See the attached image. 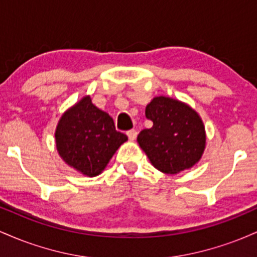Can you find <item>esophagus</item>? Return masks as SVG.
Returning a JSON list of instances; mask_svg holds the SVG:
<instances>
[{"label": "esophagus", "mask_w": 257, "mask_h": 257, "mask_svg": "<svg viewBox=\"0 0 257 257\" xmlns=\"http://www.w3.org/2000/svg\"><path fill=\"white\" fill-rule=\"evenodd\" d=\"M126 135H128L129 140H131V141H134L135 139H137V137H138V132L135 131V129H132V131H128V132H126Z\"/></svg>", "instance_id": "1"}]
</instances>
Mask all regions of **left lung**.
<instances>
[{"mask_svg": "<svg viewBox=\"0 0 257 257\" xmlns=\"http://www.w3.org/2000/svg\"><path fill=\"white\" fill-rule=\"evenodd\" d=\"M145 114L152 128L138 135V143L159 172L178 174L198 163L205 149V128L199 114L179 100L156 96Z\"/></svg>", "mask_w": 257, "mask_h": 257, "instance_id": "8db88e82", "label": "left lung"}]
</instances>
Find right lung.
<instances>
[{
  "label": "right lung",
  "mask_w": 257,
  "mask_h": 257,
  "mask_svg": "<svg viewBox=\"0 0 257 257\" xmlns=\"http://www.w3.org/2000/svg\"><path fill=\"white\" fill-rule=\"evenodd\" d=\"M128 137L113 119L91 102L89 95L65 111L55 131V144L66 164L83 175H99Z\"/></svg>",
  "instance_id": "add662e5"
}]
</instances>
